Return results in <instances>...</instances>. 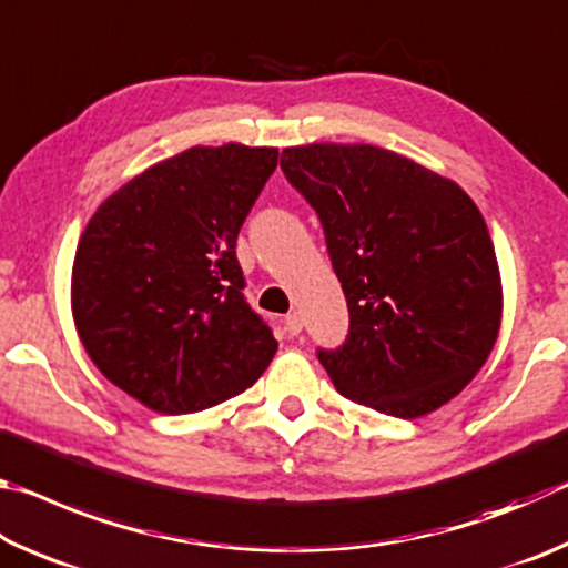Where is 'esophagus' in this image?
I'll return each instance as SVG.
<instances>
[{"label": "esophagus", "instance_id": "esophagus-1", "mask_svg": "<svg viewBox=\"0 0 568 568\" xmlns=\"http://www.w3.org/2000/svg\"><path fill=\"white\" fill-rule=\"evenodd\" d=\"M283 325H285V333L287 335H297V333L303 331V321H301V315H297V313H287Z\"/></svg>", "mask_w": 568, "mask_h": 568}]
</instances>
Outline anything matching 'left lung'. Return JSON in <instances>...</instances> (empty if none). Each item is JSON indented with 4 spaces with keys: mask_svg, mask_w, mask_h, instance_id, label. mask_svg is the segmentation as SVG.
<instances>
[{
    "mask_svg": "<svg viewBox=\"0 0 568 568\" xmlns=\"http://www.w3.org/2000/svg\"><path fill=\"white\" fill-rule=\"evenodd\" d=\"M281 168L318 213L351 328L318 348L335 390L418 418L468 386L501 328L491 235L464 190L373 145L285 148Z\"/></svg>",
    "mask_w": 568,
    "mask_h": 568,
    "instance_id": "1",
    "label": "left lung"
}]
</instances>
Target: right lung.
Wrapping results in <instances>:
<instances>
[{
	"instance_id": "obj_1",
	"label": "right lung",
	"mask_w": 568,
	"mask_h": 568,
	"mask_svg": "<svg viewBox=\"0 0 568 568\" xmlns=\"http://www.w3.org/2000/svg\"><path fill=\"white\" fill-rule=\"evenodd\" d=\"M275 148H190L98 207L77 245L72 315L102 376L165 416L263 376L277 341L247 305L235 243Z\"/></svg>"
}]
</instances>
